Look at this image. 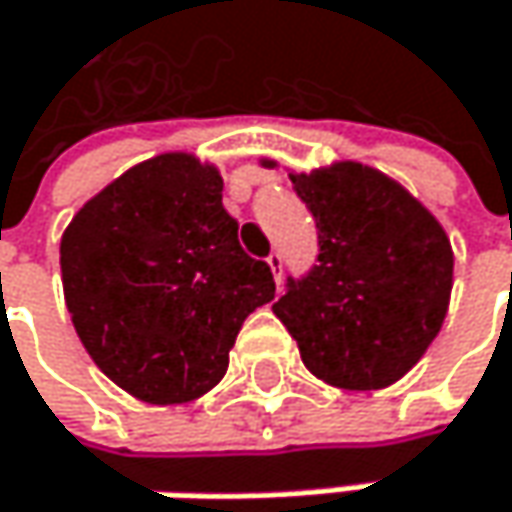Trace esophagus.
Segmentation results:
<instances>
[{
    "label": "esophagus",
    "instance_id": "34e87169",
    "mask_svg": "<svg viewBox=\"0 0 512 512\" xmlns=\"http://www.w3.org/2000/svg\"><path fill=\"white\" fill-rule=\"evenodd\" d=\"M268 268H271L274 280L280 283V280H283V256H280V253H271V256H268Z\"/></svg>",
    "mask_w": 512,
    "mask_h": 512
}]
</instances>
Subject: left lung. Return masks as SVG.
Listing matches in <instances>:
<instances>
[{"label": "left lung", "instance_id": "left-lung-1", "mask_svg": "<svg viewBox=\"0 0 512 512\" xmlns=\"http://www.w3.org/2000/svg\"><path fill=\"white\" fill-rule=\"evenodd\" d=\"M288 179L315 218L321 253L303 280H288L274 315L318 380L348 392L398 383L448 315L454 250L445 229L401 182L362 161Z\"/></svg>", "mask_w": 512, "mask_h": 512}]
</instances>
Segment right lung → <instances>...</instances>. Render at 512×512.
<instances>
[{"instance_id": "1", "label": "right lung", "mask_w": 512, "mask_h": 512, "mask_svg": "<svg viewBox=\"0 0 512 512\" xmlns=\"http://www.w3.org/2000/svg\"><path fill=\"white\" fill-rule=\"evenodd\" d=\"M221 170L161 153L91 197L61 235V283L96 368L144 404H188L221 383L244 318L274 300L238 244Z\"/></svg>"}]
</instances>
